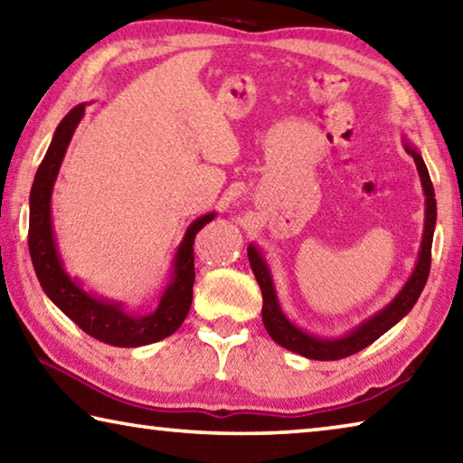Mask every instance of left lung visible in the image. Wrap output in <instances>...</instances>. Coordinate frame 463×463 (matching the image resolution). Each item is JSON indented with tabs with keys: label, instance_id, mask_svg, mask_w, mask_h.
<instances>
[{
	"label": "left lung",
	"instance_id": "obj_1",
	"mask_svg": "<svg viewBox=\"0 0 463 463\" xmlns=\"http://www.w3.org/2000/svg\"><path fill=\"white\" fill-rule=\"evenodd\" d=\"M406 153H409L414 159V165H417L422 194H425V229H422V242L419 249V260L411 278L406 279L401 292L394 296V300L386 304L382 310L375 312L370 318H365L362 325H357L354 331H349L343 336H318L315 333H307L304 328L294 325L292 320L286 317V312L281 310L276 286H273L271 269L260 247L249 245L247 255L250 269H253L257 284L261 288L263 294V325L265 331L281 347L288 351H294V354L308 357V359H318V362H335V359H343L357 354V351L365 349L367 345H372L375 339L390 331L398 320H402L409 312L412 310L414 304H417L422 288L427 284L429 269H430V245H433V232H435V222H437V202H435V190L433 184H430L429 171L425 161H422L420 153L414 148L409 140L402 138Z\"/></svg>",
	"mask_w": 463,
	"mask_h": 463
}]
</instances>
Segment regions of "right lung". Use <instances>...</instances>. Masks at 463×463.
<instances>
[{
	"label": "right lung",
	"mask_w": 463,
	"mask_h": 463,
	"mask_svg": "<svg viewBox=\"0 0 463 463\" xmlns=\"http://www.w3.org/2000/svg\"><path fill=\"white\" fill-rule=\"evenodd\" d=\"M85 114V104L75 106L54 130L52 140L44 159L34 175L30 190V226L28 247L36 278L41 281L44 294L51 298L54 307L65 312L73 323L98 339L114 347H140L151 345L174 335L187 317L192 307V288L195 279L194 271V239L203 226L214 221L216 213L203 214L187 226L182 242L175 250L174 268L165 289H163L159 307L151 315H135L124 308L122 302L108 300L88 292L80 279L71 278L62 265L57 237L52 231L51 198L57 182L61 163L65 159L67 146Z\"/></svg>",
	"instance_id": "add662e5"
}]
</instances>
